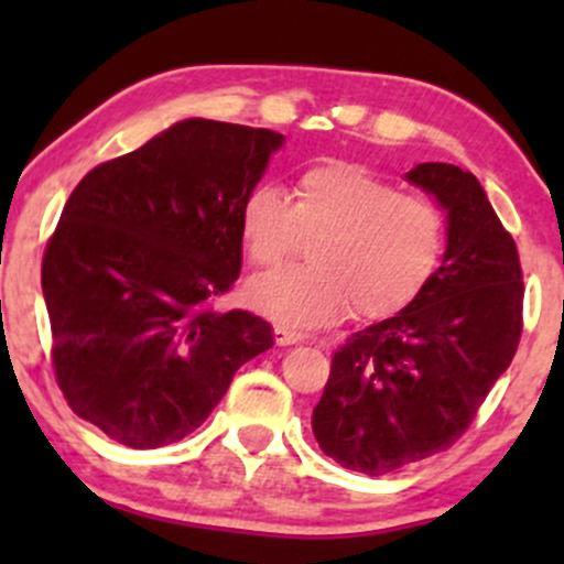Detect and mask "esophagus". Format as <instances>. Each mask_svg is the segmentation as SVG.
I'll return each mask as SVG.
<instances>
[{"mask_svg":"<svg viewBox=\"0 0 564 564\" xmlns=\"http://www.w3.org/2000/svg\"><path fill=\"white\" fill-rule=\"evenodd\" d=\"M275 345L278 347H291V345H300V341L304 339L302 334L291 332V328H283V326H275Z\"/></svg>","mask_w":564,"mask_h":564,"instance_id":"esophagus-1","label":"esophagus"}]
</instances>
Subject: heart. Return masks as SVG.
I'll return each mask as SVG.
<instances>
[{"instance_id": "1", "label": "heart", "mask_w": 564, "mask_h": 564, "mask_svg": "<svg viewBox=\"0 0 564 564\" xmlns=\"http://www.w3.org/2000/svg\"><path fill=\"white\" fill-rule=\"evenodd\" d=\"M238 238L257 268H275L310 246V268L275 270L246 286V302L289 328L347 313L377 321L405 307L437 270L445 219L432 200L398 193L366 166L323 161L291 187L262 183L238 206Z\"/></svg>"}]
</instances>
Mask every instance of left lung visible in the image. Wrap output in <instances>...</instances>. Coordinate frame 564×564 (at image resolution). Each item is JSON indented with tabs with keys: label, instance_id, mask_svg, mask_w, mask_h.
I'll return each instance as SVG.
<instances>
[{
	"label": "left lung",
	"instance_id": "obj_1",
	"mask_svg": "<svg viewBox=\"0 0 564 564\" xmlns=\"http://www.w3.org/2000/svg\"><path fill=\"white\" fill-rule=\"evenodd\" d=\"M405 180L443 209V262L403 310L336 349L313 408L321 451L371 477L456 443L522 332L517 246L475 174L430 161Z\"/></svg>",
	"mask_w": 564,
	"mask_h": 564
}]
</instances>
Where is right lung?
<instances>
[{
  "mask_svg": "<svg viewBox=\"0 0 564 564\" xmlns=\"http://www.w3.org/2000/svg\"><path fill=\"white\" fill-rule=\"evenodd\" d=\"M270 129L185 119L95 166L42 262L55 377L68 405L127 448L191 435L268 321L212 302L241 273L238 206L283 148Z\"/></svg>",
  "mask_w": 564,
  "mask_h": 564,
  "instance_id": "right-lung-1",
  "label": "right lung"
}]
</instances>
